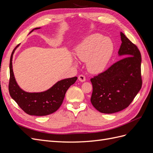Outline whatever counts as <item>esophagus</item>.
Segmentation results:
<instances>
[{"mask_svg":"<svg viewBox=\"0 0 153 153\" xmlns=\"http://www.w3.org/2000/svg\"><path fill=\"white\" fill-rule=\"evenodd\" d=\"M78 80L83 82H85V77L84 75H80L78 76Z\"/></svg>","mask_w":153,"mask_h":153,"instance_id":"esophagus-1","label":"esophagus"}]
</instances>
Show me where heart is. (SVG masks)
<instances>
[{"mask_svg":"<svg viewBox=\"0 0 153 153\" xmlns=\"http://www.w3.org/2000/svg\"><path fill=\"white\" fill-rule=\"evenodd\" d=\"M77 57L87 61L91 73L103 72L109 63L114 52V44L110 39L100 34H94L83 40L75 48Z\"/></svg>","mask_w":153,"mask_h":153,"instance_id":"b5f03b06","label":"heart"}]
</instances>
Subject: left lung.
Instances as JSON below:
<instances>
[{"instance_id": "left-lung-1", "label": "left lung", "mask_w": 153, "mask_h": 153, "mask_svg": "<svg viewBox=\"0 0 153 153\" xmlns=\"http://www.w3.org/2000/svg\"><path fill=\"white\" fill-rule=\"evenodd\" d=\"M119 55L124 57L91 79L92 105L99 112L113 114L127 108L142 87L141 54L123 32Z\"/></svg>"}]
</instances>
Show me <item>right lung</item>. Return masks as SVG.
<instances>
[{
  "mask_svg": "<svg viewBox=\"0 0 153 153\" xmlns=\"http://www.w3.org/2000/svg\"><path fill=\"white\" fill-rule=\"evenodd\" d=\"M39 29L40 27H37L31 32ZM18 46L19 45L13 50L10 58L9 92L11 97L16 101L18 106L29 115L44 116L55 112L62 105L67 90L71 85L75 84L77 77L75 76L60 80L46 91L41 92L24 91L17 84L13 71V55Z\"/></svg>",
  "mask_w": 153,
  "mask_h": 153,
  "instance_id": "right-lung-1",
  "label": "right lung"
}]
</instances>
